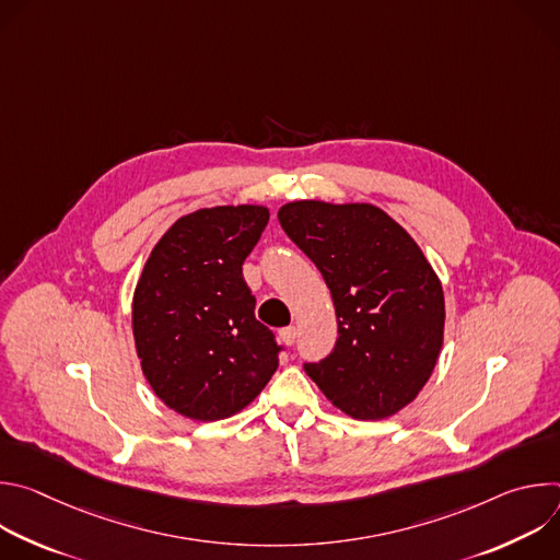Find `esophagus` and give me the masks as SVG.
<instances>
[{"label": "esophagus", "instance_id": "esophagus-1", "mask_svg": "<svg viewBox=\"0 0 560 560\" xmlns=\"http://www.w3.org/2000/svg\"><path fill=\"white\" fill-rule=\"evenodd\" d=\"M279 337H281V341H283L285 346H292V343L296 341V328H294V326H288V328H283V330L279 332Z\"/></svg>", "mask_w": 560, "mask_h": 560}]
</instances>
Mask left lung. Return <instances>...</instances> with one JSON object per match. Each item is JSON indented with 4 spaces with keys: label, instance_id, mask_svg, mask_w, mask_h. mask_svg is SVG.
I'll return each instance as SVG.
<instances>
[{
    "label": "left lung",
    "instance_id": "8db88e82",
    "mask_svg": "<svg viewBox=\"0 0 560 560\" xmlns=\"http://www.w3.org/2000/svg\"><path fill=\"white\" fill-rule=\"evenodd\" d=\"M279 223L324 275L337 310L335 350L305 363L307 376L352 419L404 410L443 346L445 299L425 255L372 203L292 201Z\"/></svg>",
    "mask_w": 560,
    "mask_h": 560
}]
</instances>
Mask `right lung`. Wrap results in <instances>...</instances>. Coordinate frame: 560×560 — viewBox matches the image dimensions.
<instances>
[{"mask_svg": "<svg viewBox=\"0 0 560 560\" xmlns=\"http://www.w3.org/2000/svg\"><path fill=\"white\" fill-rule=\"evenodd\" d=\"M270 212L201 208L177 219L152 248L132 296V335L152 392L182 417L242 412L279 365L281 346L255 318L242 266Z\"/></svg>", "mask_w": 560, "mask_h": 560, "instance_id": "add662e5", "label": "right lung"}]
</instances>
